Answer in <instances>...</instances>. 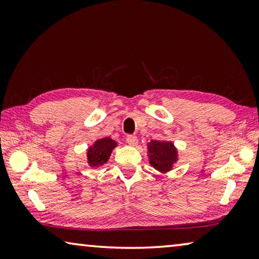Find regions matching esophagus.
Wrapping results in <instances>:
<instances>
[{
  "label": "esophagus",
  "instance_id": "obj_1",
  "mask_svg": "<svg viewBox=\"0 0 259 259\" xmlns=\"http://www.w3.org/2000/svg\"><path fill=\"white\" fill-rule=\"evenodd\" d=\"M126 143H128L130 146H136L138 144V138L136 137V136H128V137H126Z\"/></svg>",
  "mask_w": 259,
  "mask_h": 259
}]
</instances>
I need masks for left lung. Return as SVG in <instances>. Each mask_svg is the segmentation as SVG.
<instances>
[{
  "mask_svg": "<svg viewBox=\"0 0 259 259\" xmlns=\"http://www.w3.org/2000/svg\"><path fill=\"white\" fill-rule=\"evenodd\" d=\"M147 156L150 164L160 174H166L178 161V150L172 142L152 140L147 143Z\"/></svg>",
  "mask_w": 259,
  "mask_h": 259,
  "instance_id": "1",
  "label": "left lung"
}]
</instances>
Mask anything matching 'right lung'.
Segmentation results:
<instances>
[{
	"label": "right lung",
	"mask_w": 259,
	"mask_h": 259,
	"mask_svg": "<svg viewBox=\"0 0 259 259\" xmlns=\"http://www.w3.org/2000/svg\"><path fill=\"white\" fill-rule=\"evenodd\" d=\"M117 146L115 140L109 137H103L95 140L93 145L87 150V163L90 168H98L109 160L114 148Z\"/></svg>",
	"instance_id": "right-lung-1"
}]
</instances>
